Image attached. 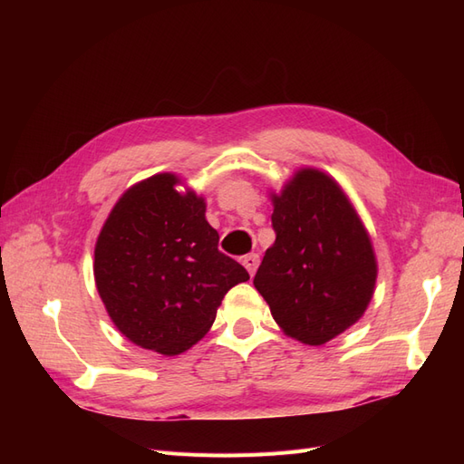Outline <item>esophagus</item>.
Listing matches in <instances>:
<instances>
[{
    "label": "esophagus",
    "instance_id": "obj_1",
    "mask_svg": "<svg viewBox=\"0 0 464 464\" xmlns=\"http://www.w3.org/2000/svg\"><path fill=\"white\" fill-rule=\"evenodd\" d=\"M242 263H244V266L247 269V273L254 276L256 271H257V266H259V256L257 254H249V256H246L242 259Z\"/></svg>",
    "mask_w": 464,
    "mask_h": 464
}]
</instances>
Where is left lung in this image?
Here are the masks:
<instances>
[{"instance_id":"8db88e82","label":"left lung","mask_w":464,"mask_h":464,"mask_svg":"<svg viewBox=\"0 0 464 464\" xmlns=\"http://www.w3.org/2000/svg\"><path fill=\"white\" fill-rule=\"evenodd\" d=\"M271 201L276 240L254 285L285 334L321 346L368 310L377 280L372 237L339 181L317 168L294 172Z\"/></svg>"}]
</instances>
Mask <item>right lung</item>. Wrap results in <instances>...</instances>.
Wrapping results in <instances>:
<instances>
[{
    "mask_svg": "<svg viewBox=\"0 0 464 464\" xmlns=\"http://www.w3.org/2000/svg\"><path fill=\"white\" fill-rule=\"evenodd\" d=\"M154 174L125 189L94 246V283L111 323L133 344L186 353L215 323L224 294L249 280L218 251L205 198Z\"/></svg>",
    "mask_w": 464,
    "mask_h": 464,
    "instance_id": "add662e5",
    "label": "right lung"
}]
</instances>
